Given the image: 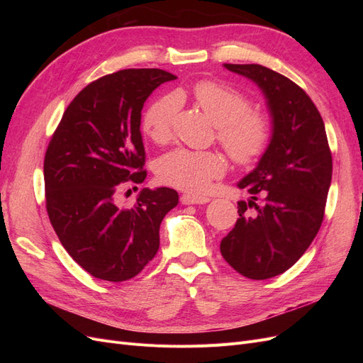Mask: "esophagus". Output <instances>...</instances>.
Instances as JSON below:
<instances>
[{
	"label": "esophagus",
	"mask_w": 363,
	"mask_h": 363,
	"mask_svg": "<svg viewBox=\"0 0 363 363\" xmlns=\"http://www.w3.org/2000/svg\"><path fill=\"white\" fill-rule=\"evenodd\" d=\"M180 201H182V204H206L211 201V199H207V196H203V195L184 194V195H182Z\"/></svg>",
	"instance_id": "1"
}]
</instances>
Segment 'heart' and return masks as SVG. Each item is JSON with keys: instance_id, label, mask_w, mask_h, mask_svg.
<instances>
[{"instance_id": "1", "label": "heart", "mask_w": 363, "mask_h": 363, "mask_svg": "<svg viewBox=\"0 0 363 363\" xmlns=\"http://www.w3.org/2000/svg\"><path fill=\"white\" fill-rule=\"evenodd\" d=\"M195 103L216 124V138L228 156L240 164L257 160L269 145L271 123L268 116L250 108V98L232 86L215 80H201L192 86ZM180 108L175 94L152 101L142 116V128L156 144L168 142L172 123ZM159 179L174 188L201 192L213 179L225 171V160L216 151L175 148L157 162Z\"/></svg>"}]
</instances>
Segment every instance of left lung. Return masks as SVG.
<instances>
[{
  "mask_svg": "<svg viewBox=\"0 0 363 363\" xmlns=\"http://www.w3.org/2000/svg\"><path fill=\"white\" fill-rule=\"evenodd\" d=\"M224 68L260 87L272 135L257 167L238 183L251 200L238 203L239 218L219 250L244 277L265 280L289 269L320 230L332 183V152L324 121L298 84L262 65L224 63ZM259 194L263 206L255 203ZM248 206L257 208L255 216L247 215Z\"/></svg>",
  "mask_w": 363,
  "mask_h": 363,
  "instance_id": "obj_1",
  "label": "left lung"
}]
</instances>
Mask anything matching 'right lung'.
<instances>
[{
    "instance_id": "add662e5",
    "label": "right lung",
    "mask_w": 363,
    "mask_h": 363,
    "mask_svg": "<svg viewBox=\"0 0 363 363\" xmlns=\"http://www.w3.org/2000/svg\"><path fill=\"white\" fill-rule=\"evenodd\" d=\"M177 77L163 69H123L77 95L50 140L43 180L47 212L62 245L95 279L124 281L145 268L160 245L162 219L179 203L169 188L142 189L133 207L115 195L145 180L142 107Z\"/></svg>"
}]
</instances>
